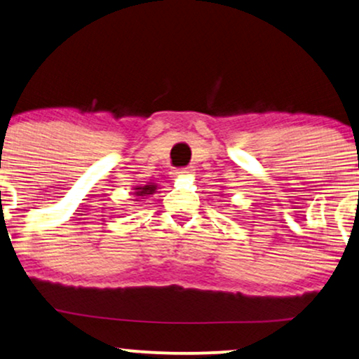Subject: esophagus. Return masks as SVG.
Here are the masks:
<instances>
[{
  "label": "esophagus",
  "instance_id": "1",
  "mask_svg": "<svg viewBox=\"0 0 359 359\" xmlns=\"http://www.w3.org/2000/svg\"><path fill=\"white\" fill-rule=\"evenodd\" d=\"M189 172H191V170H189V168H181V170H178L175 172L176 176H183V175H189Z\"/></svg>",
  "mask_w": 359,
  "mask_h": 359
}]
</instances>
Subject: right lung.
I'll return each mask as SVG.
<instances>
[{
  "instance_id": "add662e5",
  "label": "right lung",
  "mask_w": 359,
  "mask_h": 359,
  "mask_svg": "<svg viewBox=\"0 0 359 359\" xmlns=\"http://www.w3.org/2000/svg\"><path fill=\"white\" fill-rule=\"evenodd\" d=\"M136 196H146V195H153L156 191V184H146V187H139L136 188Z\"/></svg>"
}]
</instances>
